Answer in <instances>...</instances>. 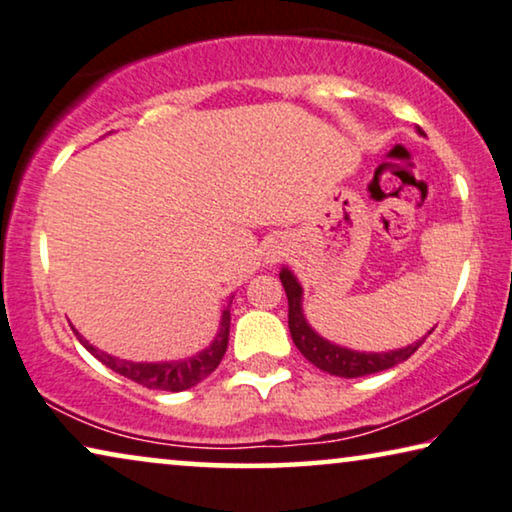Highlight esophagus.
Listing matches in <instances>:
<instances>
[{"mask_svg": "<svg viewBox=\"0 0 512 512\" xmlns=\"http://www.w3.org/2000/svg\"><path fill=\"white\" fill-rule=\"evenodd\" d=\"M285 243H280V241H271L269 246H266V262H278L280 257L285 255Z\"/></svg>", "mask_w": 512, "mask_h": 512, "instance_id": "esophagus-1", "label": "esophagus"}]
</instances>
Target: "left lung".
Segmentation results:
<instances>
[{
	"label": "left lung",
	"mask_w": 512,
	"mask_h": 512,
	"mask_svg": "<svg viewBox=\"0 0 512 512\" xmlns=\"http://www.w3.org/2000/svg\"><path fill=\"white\" fill-rule=\"evenodd\" d=\"M280 283L285 287L287 306H290V311H287V327H290L294 345H297L299 352L308 359V362L315 364L322 371L331 373V376L362 378L371 376V373L392 369V366L406 362V359L424 343V338L434 331L431 329L422 341H415L406 345V348L390 352H359L343 348V345H336L327 341V338H322L318 331L308 325L304 315V304H301V301H304V287H301L297 276H294L287 266L280 269Z\"/></svg>",
	"instance_id": "obj_1"
}]
</instances>
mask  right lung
Wrapping results in <instances>:
<instances>
[{
  "mask_svg": "<svg viewBox=\"0 0 512 512\" xmlns=\"http://www.w3.org/2000/svg\"><path fill=\"white\" fill-rule=\"evenodd\" d=\"M232 304V301H229ZM229 306L222 311L220 315V329L215 338L211 341L208 348H204L197 355L187 357V359H178V362H127V359L113 357L109 352L95 348V345L85 341V338L78 334V341H81L85 348L90 350V355H95L99 362L109 366L115 373L125 376L134 383H139L148 390H162V392H183L190 390V387L199 385L201 380L211 376V373L218 369V364L225 357L227 343H229Z\"/></svg>",
  "mask_w": 512,
  "mask_h": 512,
  "instance_id": "add662e5",
  "label": "right lung"
}]
</instances>
